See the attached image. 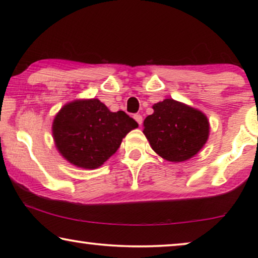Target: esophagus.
Listing matches in <instances>:
<instances>
[{"label":"esophagus","mask_w":258,"mask_h":258,"mask_svg":"<svg viewBox=\"0 0 258 258\" xmlns=\"http://www.w3.org/2000/svg\"><path fill=\"white\" fill-rule=\"evenodd\" d=\"M134 118L136 119V122L139 123L140 125L142 124V122H143V117H142V115H140V114H135V115H134Z\"/></svg>","instance_id":"obj_1"}]
</instances>
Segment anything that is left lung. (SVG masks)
<instances>
[{"mask_svg":"<svg viewBox=\"0 0 258 258\" xmlns=\"http://www.w3.org/2000/svg\"><path fill=\"white\" fill-rule=\"evenodd\" d=\"M144 119V135L164 160L183 162L202 149L209 136L207 116L197 109L167 98L154 105Z\"/></svg>","mask_w":258,"mask_h":258,"instance_id":"1","label":"left lung"}]
</instances>
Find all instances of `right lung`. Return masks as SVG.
<instances>
[{"instance_id":"1","label":"right lung","mask_w":258,"mask_h":258,"mask_svg":"<svg viewBox=\"0 0 258 258\" xmlns=\"http://www.w3.org/2000/svg\"><path fill=\"white\" fill-rule=\"evenodd\" d=\"M139 126L124 111L111 112L101 101H75L64 105L52 123V135L62 156L76 167L95 169Z\"/></svg>"}]
</instances>
